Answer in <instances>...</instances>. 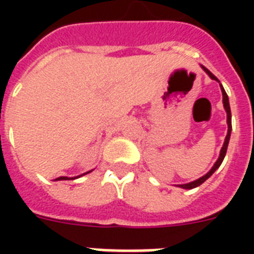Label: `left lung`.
<instances>
[{
    "label": "left lung",
    "mask_w": 254,
    "mask_h": 254,
    "mask_svg": "<svg viewBox=\"0 0 254 254\" xmlns=\"http://www.w3.org/2000/svg\"><path fill=\"white\" fill-rule=\"evenodd\" d=\"M72 179H76V178H71V181H72ZM55 181H69V178H67V177H61V178H57Z\"/></svg>",
    "instance_id": "obj_1"
}]
</instances>
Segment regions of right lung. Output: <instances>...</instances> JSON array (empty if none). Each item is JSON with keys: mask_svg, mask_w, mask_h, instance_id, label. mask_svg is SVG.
Segmentation results:
<instances>
[{"mask_svg": "<svg viewBox=\"0 0 254 254\" xmlns=\"http://www.w3.org/2000/svg\"><path fill=\"white\" fill-rule=\"evenodd\" d=\"M203 69H204L205 72L208 73V76L212 79V80H216L219 81L216 79V76H213L212 73L209 72L208 69L204 68L203 67ZM221 91H223V104H224V109L225 112H227V124H228V133H227V137H225L224 139V143H223V147H221V150H220V155H219V159H217L216 162H215V165H213V167L211 170H209L208 173L205 174L204 177H201L199 178L197 181H193L191 182V183H186V185H181L182 189H186V190H191V189H195V187H197V186H200L203 182L205 181V179H208L211 175H212L215 171H216V169L221 165V162H223V159H224L225 157V153H227V147H228V142H229V137H231V130H232V123H231V108H229V100H228V96H227V93H225L224 91V88L221 87Z\"/></svg>", "mask_w": 254, "mask_h": 254, "instance_id": "right-lung-1", "label": "right lung"}]
</instances>
